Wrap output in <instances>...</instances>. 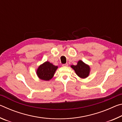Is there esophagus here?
Wrapping results in <instances>:
<instances>
[{
    "label": "esophagus",
    "mask_w": 122,
    "mask_h": 122,
    "mask_svg": "<svg viewBox=\"0 0 122 122\" xmlns=\"http://www.w3.org/2000/svg\"><path fill=\"white\" fill-rule=\"evenodd\" d=\"M68 66V63H65V64H63V65H62L63 67H67Z\"/></svg>",
    "instance_id": "1"
}]
</instances>
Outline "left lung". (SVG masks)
Here are the masks:
<instances>
[{
	"mask_svg": "<svg viewBox=\"0 0 122 122\" xmlns=\"http://www.w3.org/2000/svg\"><path fill=\"white\" fill-rule=\"evenodd\" d=\"M71 67L74 70L76 75L80 78H86L89 75L90 72V66L81 60L78 61L76 65H71Z\"/></svg>",
	"mask_w": 122,
	"mask_h": 122,
	"instance_id": "obj_1",
	"label": "left lung"
}]
</instances>
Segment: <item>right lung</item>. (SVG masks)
Returning a JSON list of instances; mask_svg holds the SVG:
<instances>
[{"label":"right lung","mask_w":122,"mask_h":122,"mask_svg":"<svg viewBox=\"0 0 122 122\" xmlns=\"http://www.w3.org/2000/svg\"><path fill=\"white\" fill-rule=\"evenodd\" d=\"M58 67L54 66L49 61H46L39 66L36 73L40 80L49 81L53 77Z\"/></svg>","instance_id":"obj_1"}]
</instances>
